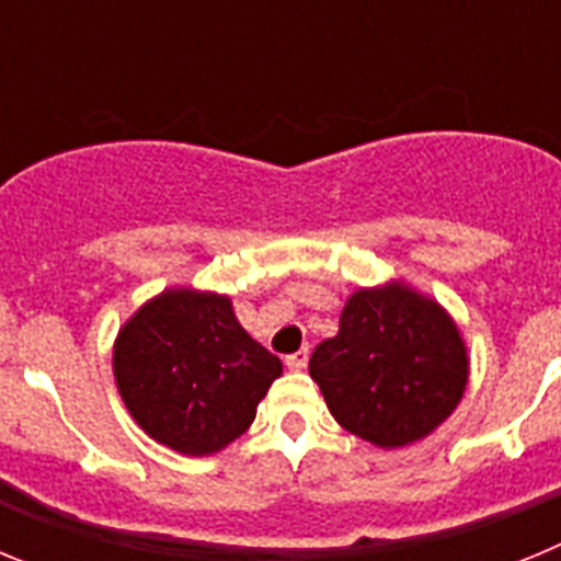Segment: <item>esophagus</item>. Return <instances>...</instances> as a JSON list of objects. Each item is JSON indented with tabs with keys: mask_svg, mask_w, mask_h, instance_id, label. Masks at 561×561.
Instances as JSON below:
<instances>
[{
	"mask_svg": "<svg viewBox=\"0 0 561 561\" xmlns=\"http://www.w3.org/2000/svg\"><path fill=\"white\" fill-rule=\"evenodd\" d=\"M309 365V348H300L297 354L286 356V368L289 370H304Z\"/></svg>",
	"mask_w": 561,
	"mask_h": 561,
	"instance_id": "esophagus-1",
	"label": "esophagus"
}]
</instances>
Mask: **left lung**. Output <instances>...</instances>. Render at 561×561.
I'll return each instance as SVG.
<instances>
[{"label":"left lung","mask_w":561,"mask_h":561,"mask_svg":"<svg viewBox=\"0 0 561 561\" xmlns=\"http://www.w3.org/2000/svg\"><path fill=\"white\" fill-rule=\"evenodd\" d=\"M309 374L342 430L401 449L455 413L469 385V351L435 297L390 277L345 300L340 331L317 345Z\"/></svg>","instance_id":"obj_1"}]
</instances>
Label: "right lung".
Wrapping results in <instances>:
<instances>
[{"label":"right lung","instance_id":"add662e5","mask_svg":"<svg viewBox=\"0 0 561 561\" xmlns=\"http://www.w3.org/2000/svg\"><path fill=\"white\" fill-rule=\"evenodd\" d=\"M112 374L148 438L205 458L250 430L284 365L238 323L230 297L171 286L121 325Z\"/></svg>","mask_w":561,"mask_h":561}]
</instances>
